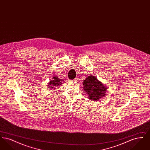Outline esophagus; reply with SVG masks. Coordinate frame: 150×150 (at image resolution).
Returning <instances> with one entry per match:
<instances>
[{"mask_svg":"<svg viewBox=\"0 0 150 150\" xmlns=\"http://www.w3.org/2000/svg\"><path fill=\"white\" fill-rule=\"evenodd\" d=\"M78 81V79L76 78H75L74 80V81Z\"/></svg>","mask_w":150,"mask_h":150,"instance_id":"34e87169","label":"esophagus"}]
</instances>
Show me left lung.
Wrapping results in <instances>:
<instances>
[{
    "mask_svg": "<svg viewBox=\"0 0 150 150\" xmlns=\"http://www.w3.org/2000/svg\"><path fill=\"white\" fill-rule=\"evenodd\" d=\"M83 89L88 94L89 100L97 101L101 100L106 95L107 86H104L97 77L89 75L83 82Z\"/></svg>",
    "mask_w": 150,
    "mask_h": 150,
    "instance_id": "left-lung-1",
    "label": "left lung"
}]
</instances>
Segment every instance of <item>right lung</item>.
Masks as SVG:
<instances>
[{
  "instance_id": "obj_1",
  "label": "right lung",
  "mask_w": 150,
  "mask_h": 150,
  "mask_svg": "<svg viewBox=\"0 0 150 150\" xmlns=\"http://www.w3.org/2000/svg\"><path fill=\"white\" fill-rule=\"evenodd\" d=\"M64 82V80L59 78L57 76H53L52 78V80H50V82L48 84L47 86L50 89H55L56 86H62Z\"/></svg>"
}]
</instances>
